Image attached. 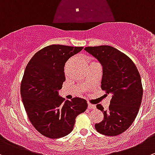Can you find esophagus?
Listing matches in <instances>:
<instances>
[{"label":"esophagus","mask_w":155,"mask_h":155,"mask_svg":"<svg viewBox=\"0 0 155 155\" xmlns=\"http://www.w3.org/2000/svg\"><path fill=\"white\" fill-rule=\"evenodd\" d=\"M96 108V106L94 105V104H91L90 103H88V109H95Z\"/></svg>","instance_id":"34e87169"}]
</instances>
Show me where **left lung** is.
<instances>
[{"instance_id":"obj_1","label":"left lung","mask_w":155,"mask_h":155,"mask_svg":"<svg viewBox=\"0 0 155 155\" xmlns=\"http://www.w3.org/2000/svg\"><path fill=\"white\" fill-rule=\"evenodd\" d=\"M84 49L102 64L101 89L112 94L107 110L101 104L97 105L104 119L96 123V130L107 136L120 135L132 124L139 110L143 95L139 72L132 59L114 47L100 45Z\"/></svg>"}]
</instances>
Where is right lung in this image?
<instances>
[{"label": "right lung", "mask_w": 155, "mask_h": 155, "mask_svg": "<svg viewBox=\"0 0 155 155\" xmlns=\"http://www.w3.org/2000/svg\"><path fill=\"white\" fill-rule=\"evenodd\" d=\"M83 47L51 45L32 56L20 84V94L33 127L49 138H59L73 130L75 119L87 108L85 100L74 97L64 101L58 91L65 81L66 61Z\"/></svg>", "instance_id": "obj_1"}]
</instances>
